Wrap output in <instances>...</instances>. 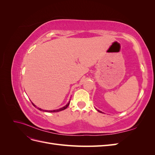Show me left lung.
<instances>
[{"mask_svg":"<svg viewBox=\"0 0 155 155\" xmlns=\"http://www.w3.org/2000/svg\"><path fill=\"white\" fill-rule=\"evenodd\" d=\"M98 112H101V113H103V112H101V111H100V110H97Z\"/></svg>","mask_w":155,"mask_h":155,"instance_id":"left-lung-1","label":"left lung"}]
</instances>
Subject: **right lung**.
I'll return each mask as SVG.
<instances>
[{"mask_svg": "<svg viewBox=\"0 0 155 155\" xmlns=\"http://www.w3.org/2000/svg\"><path fill=\"white\" fill-rule=\"evenodd\" d=\"M70 101H68V104L65 105V106H64L63 107H61V108H60V109H56V110H43V109H40V108H37V109H38L39 110H43V111H45V112H59V111H61V110H64V109H66L68 107V106L69 105V104H70ZM32 104H33V105H34V107H36V106L33 104L32 103Z\"/></svg>", "mask_w": 155, "mask_h": 155, "instance_id": "1", "label": "right lung"}]
</instances>
